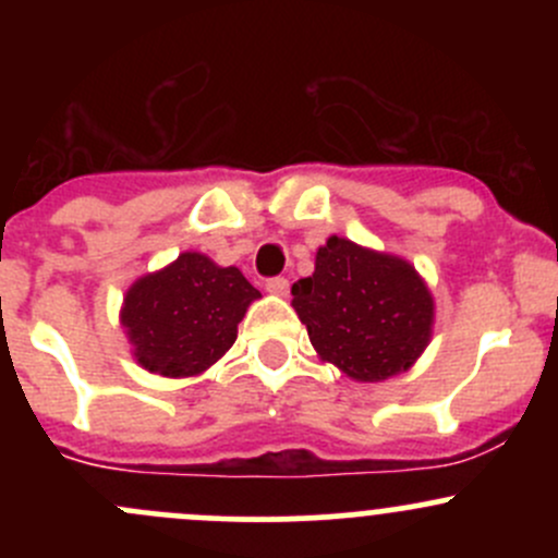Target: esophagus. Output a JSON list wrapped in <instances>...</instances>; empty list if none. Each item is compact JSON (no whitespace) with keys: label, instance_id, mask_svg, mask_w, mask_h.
<instances>
[{"label":"esophagus","instance_id":"obj_1","mask_svg":"<svg viewBox=\"0 0 558 558\" xmlns=\"http://www.w3.org/2000/svg\"><path fill=\"white\" fill-rule=\"evenodd\" d=\"M267 291L272 296H289V280H286V278H269L267 280Z\"/></svg>","mask_w":558,"mask_h":558}]
</instances>
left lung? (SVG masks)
<instances>
[{"label":"left lung","instance_id":"obj_1","mask_svg":"<svg viewBox=\"0 0 558 558\" xmlns=\"http://www.w3.org/2000/svg\"><path fill=\"white\" fill-rule=\"evenodd\" d=\"M291 294L320 362L359 384L408 373L435 329V296L408 258L337 234L315 251L313 275Z\"/></svg>","mask_w":558,"mask_h":558}]
</instances>
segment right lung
<instances>
[{"label":"right lung","instance_id":"right-lung-1","mask_svg":"<svg viewBox=\"0 0 558 558\" xmlns=\"http://www.w3.org/2000/svg\"><path fill=\"white\" fill-rule=\"evenodd\" d=\"M258 296L238 267L185 251L129 286L121 326L140 367L165 378H196L234 345L238 324Z\"/></svg>","mask_w":558,"mask_h":558}]
</instances>
